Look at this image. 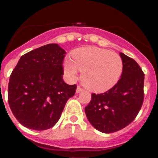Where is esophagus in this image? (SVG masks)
<instances>
[{"label": "esophagus", "mask_w": 158, "mask_h": 158, "mask_svg": "<svg viewBox=\"0 0 158 158\" xmlns=\"http://www.w3.org/2000/svg\"><path fill=\"white\" fill-rule=\"evenodd\" d=\"M83 90H84V89H82V88L81 87V86H77V88L76 92H77V93H81V92L83 91Z\"/></svg>", "instance_id": "esophagus-1"}]
</instances>
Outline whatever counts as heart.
I'll use <instances>...</instances> for the list:
<instances>
[{
  "instance_id": "b5f03b06",
  "label": "heart",
  "mask_w": 158,
  "mask_h": 158,
  "mask_svg": "<svg viewBox=\"0 0 158 158\" xmlns=\"http://www.w3.org/2000/svg\"><path fill=\"white\" fill-rule=\"evenodd\" d=\"M66 58L64 71L66 77L74 80L82 71L81 81L87 89L95 93H104L115 85L123 72V60L118 54L96 47L79 48Z\"/></svg>"
}]
</instances>
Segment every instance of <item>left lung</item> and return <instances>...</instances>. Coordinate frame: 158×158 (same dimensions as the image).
I'll list each match as a JSON object with an SVG mask.
<instances>
[{
	"label": "left lung",
	"mask_w": 158,
	"mask_h": 158,
	"mask_svg": "<svg viewBox=\"0 0 158 158\" xmlns=\"http://www.w3.org/2000/svg\"><path fill=\"white\" fill-rule=\"evenodd\" d=\"M120 79L108 91L92 94L85 107L90 123L103 133H113L128 126L136 118L144 100V73L133 58L120 53Z\"/></svg>",
	"instance_id": "obj_1"
}]
</instances>
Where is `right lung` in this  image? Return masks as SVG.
Returning a JSON list of instances; mask_svg holds the SVG:
<instances>
[{
  "instance_id": "right-lung-1",
  "label": "right lung",
  "mask_w": 158,
  "mask_h": 158,
  "mask_svg": "<svg viewBox=\"0 0 158 158\" xmlns=\"http://www.w3.org/2000/svg\"><path fill=\"white\" fill-rule=\"evenodd\" d=\"M65 54L58 44L51 43L19 58L10 75L8 100L23 126L35 131L54 127L76 93V85H67L62 78Z\"/></svg>"
}]
</instances>
